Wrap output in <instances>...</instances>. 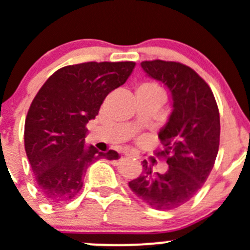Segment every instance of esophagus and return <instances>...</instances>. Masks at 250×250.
Returning <instances> with one entry per match:
<instances>
[{
  "label": "esophagus",
  "mask_w": 250,
  "mask_h": 250,
  "mask_svg": "<svg viewBox=\"0 0 250 250\" xmlns=\"http://www.w3.org/2000/svg\"><path fill=\"white\" fill-rule=\"evenodd\" d=\"M125 156H127V157H134L135 155H134V154H132V152L127 151V152H125Z\"/></svg>",
  "instance_id": "1"
}]
</instances>
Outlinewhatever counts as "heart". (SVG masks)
I'll use <instances>...</instances> for the list:
<instances>
[{
  "label": "heart",
  "mask_w": 250,
  "mask_h": 250,
  "mask_svg": "<svg viewBox=\"0 0 250 250\" xmlns=\"http://www.w3.org/2000/svg\"><path fill=\"white\" fill-rule=\"evenodd\" d=\"M139 89H140V90L147 91V93L155 94V95L162 96L161 90H160L159 86H157L156 84H154V83H150V82H145V83H143L142 85L139 86Z\"/></svg>",
  "instance_id": "1"
}]
</instances>
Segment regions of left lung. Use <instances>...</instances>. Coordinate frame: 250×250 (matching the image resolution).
Masks as SVG:
<instances>
[{"instance_id": "left-lung-1", "label": "left lung", "mask_w": 250, "mask_h": 250, "mask_svg": "<svg viewBox=\"0 0 250 250\" xmlns=\"http://www.w3.org/2000/svg\"><path fill=\"white\" fill-rule=\"evenodd\" d=\"M150 78L171 91L172 110L160 130L166 159L165 173H154L143 161V172L129 183L132 192L156 210H172L192 199L209 177L220 145V113L207 82L190 67L171 61H144Z\"/></svg>"}]
</instances>
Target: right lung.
<instances>
[{"instance_id": "add662e5", "label": "right lung", "mask_w": 250, "mask_h": 250, "mask_svg": "<svg viewBox=\"0 0 250 250\" xmlns=\"http://www.w3.org/2000/svg\"><path fill=\"white\" fill-rule=\"evenodd\" d=\"M134 62H86L56 71L34 98L24 125V146L36 184L48 203L73 199L86 168L96 160L118 159L85 145L86 123L106 96L123 85Z\"/></svg>"}]
</instances>
